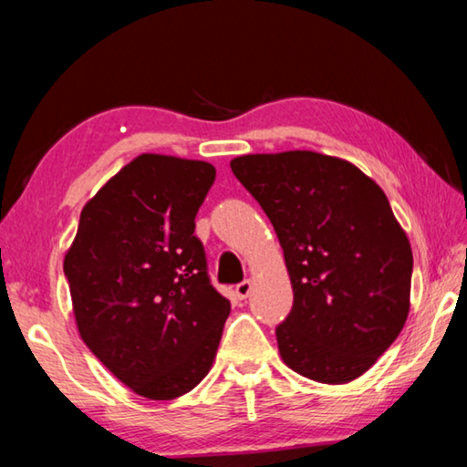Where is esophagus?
Segmentation results:
<instances>
[{"label": "esophagus", "mask_w": 467, "mask_h": 467, "mask_svg": "<svg viewBox=\"0 0 467 467\" xmlns=\"http://www.w3.org/2000/svg\"><path fill=\"white\" fill-rule=\"evenodd\" d=\"M251 290H253V282L251 280H243L241 284H236V288H234L236 296H239L241 300L247 298L251 295Z\"/></svg>", "instance_id": "34e87169"}]
</instances>
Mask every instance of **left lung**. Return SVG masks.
Returning <instances> with one entry per match:
<instances>
[{
    "label": "left lung",
    "instance_id": "1",
    "mask_svg": "<svg viewBox=\"0 0 467 467\" xmlns=\"http://www.w3.org/2000/svg\"><path fill=\"white\" fill-rule=\"evenodd\" d=\"M231 169L284 249L295 303L275 327L282 360L331 385L367 373L408 319L414 264L383 189L311 150L239 156Z\"/></svg>",
    "mask_w": 467,
    "mask_h": 467
}]
</instances>
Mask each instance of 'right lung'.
Returning a JSON list of instances; mask_svg holds the SVG:
<instances>
[{
	"label": "right lung",
	"instance_id": "obj_1",
	"mask_svg": "<svg viewBox=\"0 0 467 467\" xmlns=\"http://www.w3.org/2000/svg\"><path fill=\"white\" fill-rule=\"evenodd\" d=\"M214 179L203 161L133 158L84 205L63 259L84 344L141 398L175 400L214 362L231 303L193 234Z\"/></svg>",
	"mask_w": 467,
	"mask_h": 467
}]
</instances>
